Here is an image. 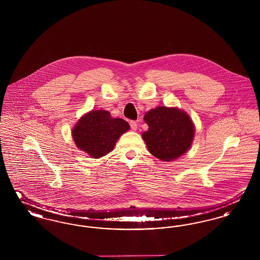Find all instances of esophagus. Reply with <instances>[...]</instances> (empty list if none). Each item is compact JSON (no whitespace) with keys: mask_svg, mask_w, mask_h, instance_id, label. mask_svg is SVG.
<instances>
[{"mask_svg":"<svg viewBox=\"0 0 260 260\" xmlns=\"http://www.w3.org/2000/svg\"><path fill=\"white\" fill-rule=\"evenodd\" d=\"M129 125H131V128L133 131H136L137 129V123H136V121H131L129 122Z\"/></svg>","mask_w":260,"mask_h":260,"instance_id":"esophagus-1","label":"esophagus"}]
</instances>
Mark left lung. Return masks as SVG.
I'll return each instance as SVG.
<instances>
[{"label":"left lung","mask_w":260,"mask_h":260,"mask_svg":"<svg viewBox=\"0 0 260 260\" xmlns=\"http://www.w3.org/2000/svg\"><path fill=\"white\" fill-rule=\"evenodd\" d=\"M144 121L148 129L142 137L149 152L156 158L172 161L190 148L195 131L185 112L161 106L147 112Z\"/></svg>","instance_id":"1"}]
</instances>
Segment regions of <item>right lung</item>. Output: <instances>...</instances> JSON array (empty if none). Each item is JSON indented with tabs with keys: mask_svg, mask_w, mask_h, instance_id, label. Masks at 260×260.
Listing matches in <instances>:
<instances>
[{
	"mask_svg": "<svg viewBox=\"0 0 260 260\" xmlns=\"http://www.w3.org/2000/svg\"><path fill=\"white\" fill-rule=\"evenodd\" d=\"M128 128L129 124L123 119L112 118L105 110H93L80 119L72 135L79 148L98 159L111 152L118 138Z\"/></svg>",
	"mask_w": 260,
	"mask_h": 260,
	"instance_id": "add662e5",
	"label": "right lung"
}]
</instances>
